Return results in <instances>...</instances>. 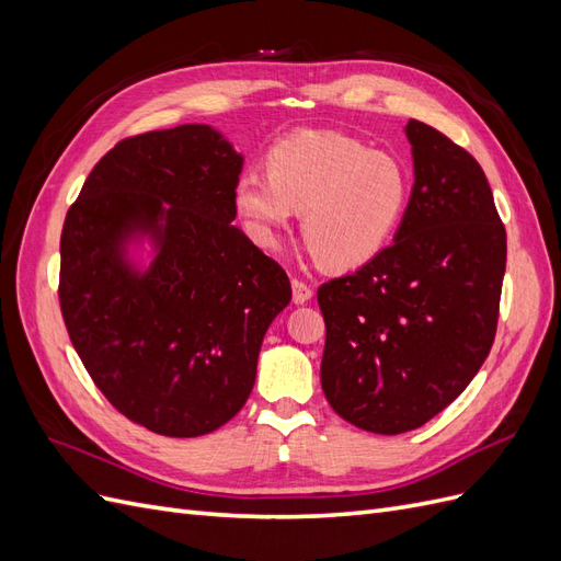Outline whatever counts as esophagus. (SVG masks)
<instances>
[{"instance_id":"1","label":"esophagus","mask_w":561,"mask_h":561,"mask_svg":"<svg viewBox=\"0 0 561 561\" xmlns=\"http://www.w3.org/2000/svg\"><path fill=\"white\" fill-rule=\"evenodd\" d=\"M311 297H313L311 287H309L307 283H304V280L293 278V301H295V304H307Z\"/></svg>"}]
</instances>
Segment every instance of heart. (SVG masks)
<instances>
[{
	"label": "heart",
	"mask_w": 561,
	"mask_h": 561,
	"mask_svg": "<svg viewBox=\"0 0 561 561\" xmlns=\"http://www.w3.org/2000/svg\"><path fill=\"white\" fill-rule=\"evenodd\" d=\"M412 194L407 163L334 130H299L271 147L264 173L233 184L248 233L274 248L299 213L301 239L328 268L371 262L400 229Z\"/></svg>",
	"instance_id": "heart-1"
}]
</instances>
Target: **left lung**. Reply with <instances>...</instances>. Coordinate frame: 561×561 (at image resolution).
<instances>
[{
    "instance_id": "left-lung-1",
    "label": "left lung",
    "mask_w": 561,
    "mask_h": 561,
    "mask_svg": "<svg viewBox=\"0 0 561 561\" xmlns=\"http://www.w3.org/2000/svg\"><path fill=\"white\" fill-rule=\"evenodd\" d=\"M414 184L393 243L318 287L320 383L332 410L379 435L414 431L478 375L494 344L505 229L480 163L410 118Z\"/></svg>"
}]
</instances>
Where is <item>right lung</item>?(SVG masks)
I'll list each match as a JSON object with an SVG mask.
<instances>
[{
  "instance_id": "1",
  "label": "right lung",
  "mask_w": 561,
  "mask_h": 561,
  "mask_svg": "<svg viewBox=\"0 0 561 561\" xmlns=\"http://www.w3.org/2000/svg\"><path fill=\"white\" fill-rule=\"evenodd\" d=\"M245 157L208 124L118 142L60 236V309L95 386L130 421L198 437L239 414L285 271L233 227Z\"/></svg>"
}]
</instances>
